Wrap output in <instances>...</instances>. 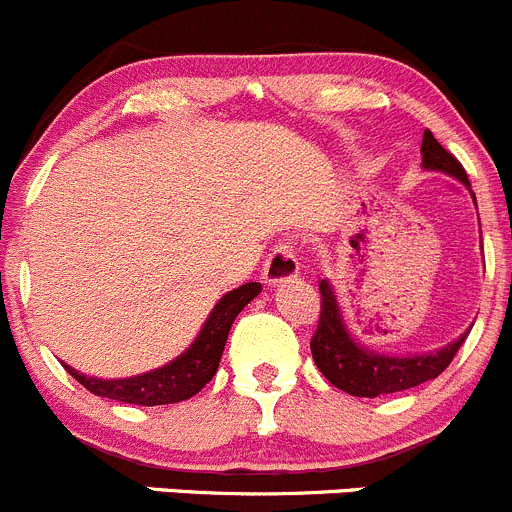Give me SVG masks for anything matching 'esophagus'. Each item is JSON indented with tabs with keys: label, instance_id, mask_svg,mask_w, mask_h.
<instances>
[{
	"label": "esophagus",
	"instance_id": "esophagus-1",
	"mask_svg": "<svg viewBox=\"0 0 512 512\" xmlns=\"http://www.w3.org/2000/svg\"><path fill=\"white\" fill-rule=\"evenodd\" d=\"M300 270V262L295 257L293 245L288 242H280V245L272 247L270 257L265 260V270H262V278L267 285H278L285 280H293Z\"/></svg>",
	"mask_w": 512,
	"mask_h": 512
}]
</instances>
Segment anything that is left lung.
I'll return each instance as SVG.
<instances>
[{"label": "left lung", "instance_id": "1", "mask_svg": "<svg viewBox=\"0 0 512 512\" xmlns=\"http://www.w3.org/2000/svg\"><path fill=\"white\" fill-rule=\"evenodd\" d=\"M422 166L429 171H442L447 176H455L470 189L465 169L460 161L432 136V131H424L422 138ZM475 199V194H472ZM321 318L310 338V353H313L315 366L331 381L336 389L346 391L351 396H374L394 394V391L414 389V386L432 381L452 364L455 353L465 343L467 333H462L457 341L447 343L444 348L422 356H384L364 348L348 333L343 323L341 308H338L336 293L331 283L321 280Z\"/></svg>", "mask_w": 512, "mask_h": 512}]
</instances>
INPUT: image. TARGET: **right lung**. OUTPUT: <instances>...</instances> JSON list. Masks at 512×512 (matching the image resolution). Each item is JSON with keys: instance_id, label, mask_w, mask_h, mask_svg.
<instances>
[{"instance_id": "obj_1", "label": "right lung", "mask_w": 512, "mask_h": 512, "mask_svg": "<svg viewBox=\"0 0 512 512\" xmlns=\"http://www.w3.org/2000/svg\"><path fill=\"white\" fill-rule=\"evenodd\" d=\"M262 290L260 283H245L240 288L229 290L214 310L209 313L207 323L199 331L189 348L174 358L171 364L161 366L148 374L131 376V379H95L75 371L73 366L62 364L75 381L85 386L90 394L116 399L123 404H138V407H159V404H176V401L191 399L214 379L219 369L224 343H227L229 328L240 310L257 298Z\"/></svg>"}]
</instances>
